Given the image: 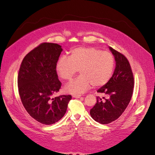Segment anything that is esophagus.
<instances>
[{"instance_id":"esophagus-1","label":"esophagus","mask_w":155,"mask_h":155,"mask_svg":"<svg viewBox=\"0 0 155 155\" xmlns=\"http://www.w3.org/2000/svg\"><path fill=\"white\" fill-rule=\"evenodd\" d=\"M81 95H79V94H76V95H73V97H74V98H80L81 97Z\"/></svg>"}]
</instances>
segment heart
Returning a JSON list of instances; mask_svg holds the SVG:
<instances>
[{
  "mask_svg": "<svg viewBox=\"0 0 155 155\" xmlns=\"http://www.w3.org/2000/svg\"><path fill=\"white\" fill-rule=\"evenodd\" d=\"M114 59L109 51L94 47H78L71 51L69 57L62 56L55 64V71L63 80H71L79 69L81 75L64 86L66 93L83 94L92 86L99 88L111 78Z\"/></svg>",
  "mask_w": 155,
  "mask_h": 155,
  "instance_id": "b5f03b06",
  "label": "heart"
}]
</instances>
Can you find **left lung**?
I'll return each instance as SVG.
<instances>
[{
    "instance_id": "1",
    "label": "left lung",
    "mask_w": 155,
    "mask_h": 155,
    "mask_svg": "<svg viewBox=\"0 0 155 155\" xmlns=\"http://www.w3.org/2000/svg\"><path fill=\"white\" fill-rule=\"evenodd\" d=\"M109 48L116 62L115 69L109 82L97 90L104 96L97 97L90 112L94 120L102 124L114 121L124 113L132 97L134 82L128 59L111 47Z\"/></svg>"
}]
</instances>
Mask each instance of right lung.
Segmentation results:
<instances>
[{
  "label": "right lung",
  "mask_w": 155,
  "mask_h": 155,
  "mask_svg": "<svg viewBox=\"0 0 155 155\" xmlns=\"http://www.w3.org/2000/svg\"><path fill=\"white\" fill-rule=\"evenodd\" d=\"M63 49L54 43L45 42L23 58L18 85L22 104L31 117L44 124L58 122L65 115L71 96L52 98L61 88L55 64Z\"/></svg>",
  "instance_id": "obj_1"
}]
</instances>
